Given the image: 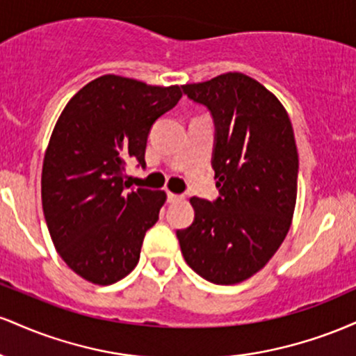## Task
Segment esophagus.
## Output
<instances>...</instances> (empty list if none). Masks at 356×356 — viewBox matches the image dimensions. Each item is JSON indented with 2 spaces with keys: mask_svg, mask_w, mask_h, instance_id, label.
I'll list each match as a JSON object with an SVG mask.
<instances>
[{
  "mask_svg": "<svg viewBox=\"0 0 356 356\" xmlns=\"http://www.w3.org/2000/svg\"><path fill=\"white\" fill-rule=\"evenodd\" d=\"M184 195H179V194H174V192H167V201L169 202H177V201H182Z\"/></svg>",
  "mask_w": 356,
  "mask_h": 356,
  "instance_id": "34e87169",
  "label": "esophagus"
}]
</instances>
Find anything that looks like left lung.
<instances>
[{"mask_svg":"<svg viewBox=\"0 0 356 356\" xmlns=\"http://www.w3.org/2000/svg\"><path fill=\"white\" fill-rule=\"evenodd\" d=\"M182 92L214 120L212 169L219 197H192L194 222L177 231L184 259L214 284H236L275 256L296 204L298 150L281 102L238 72Z\"/></svg>","mask_w":356,"mask_h":356,"instance_id":"1","label":"left lung"}]
</instances>
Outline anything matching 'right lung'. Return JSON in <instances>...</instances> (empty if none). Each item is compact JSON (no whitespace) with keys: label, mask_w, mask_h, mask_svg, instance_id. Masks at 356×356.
I'll use <instances>...</instances> for the list:
<instances>
[{"label":"right lung","mask_w":356,"mask_h":356,"mask_svg":"<svg viewBox=\"0 0 356 356\" xmlns=\"http://www.w3.org/2000/svg\"><path fill=\"white\" fill-rule=\"evenodd\" d=\"M181 97L177 85L104 75L72 97L53 129L42 172L44 220L61 259L90 283H117L137 266L165 192L127 191L125 165H145L154 122Z\"/></svg>","instance_id":"add662e5"}]
</instances>
